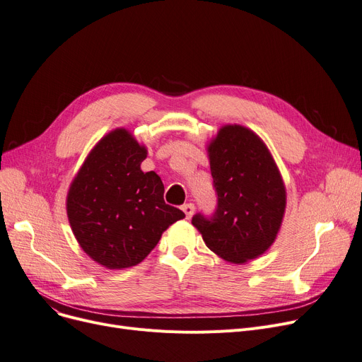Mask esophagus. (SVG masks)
Instances as JSON below:
<instances>
[{
	"instance_id": "esophagus-1",
	"label": "esophagus",
	"mask_w": 362,
	"mask_h": 362,
	"mask_svg": "<svg viewBox=\"0 0 362 362\" xmlns=\"http://www.w3.org/2000/svg\"><path fill=\"white\" fill-rule=\"evenodd\" d=\"M182 210L183 213L186 214V218H191L195 213V205L192 202H187V204H183L182 205Z\"/></svg>"
}]
</instances>
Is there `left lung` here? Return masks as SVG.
<instances>
[{
	"instance_id": "left-lung-1",
	"label": "left lung",
	"mask_w": 362,
	"mask_h": 362,
	"mask_svg": "<svg viewBox=\"0 0 362 362\" xmlns=\"http://www.w3.org/2000/svg\"><path fill=\"white\" fill-rule=\"evenodd\" d=\"M214 213L192 217L205 245L229 262L242 264L267 251L286 206V191L267 146L250 129H220L208 146Z\"/></svg>"
}]
</instances>
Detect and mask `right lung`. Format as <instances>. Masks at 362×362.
Segmentation results:
<instances>
[{"label":"right lung","mask_w":362,"mask_h":362,"mask_svg":"<svg viewBox=\"0 0 362 362\" xmlns=\"http://www.w3.org/2000/svg\"><path fill=\"white\" fill-rule=\"evenodd\" d=\"M145 158V146L117 129L90 151L70 186L71 230L82 250L107 269L139 264L167 227L185 217L165 204L160 176L141 170Z\"/></svg>","instance_id":"obj_1"}]
</instances>
